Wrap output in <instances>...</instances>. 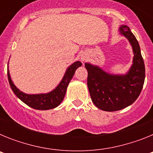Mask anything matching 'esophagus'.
Returning <instances> with one entry per match:
<instances>
[{
  "label": "esophagus",
  "instance_id": "esophagus-1",
  "mask_svg": "<svg viewBox=\"0 0 153 153\" xmlns=\"http://www.w3.org/2000/svg\"><path fill=\"white\" fill-rule=\"evenodd\" d=\"M88 56H87V54H86V53H82V54H81V56H80V60L82 62H85V61H86V60H88Z\"/></svg>",
  "mask_w": 153,
  "mask_h": 153
}]
</instances>
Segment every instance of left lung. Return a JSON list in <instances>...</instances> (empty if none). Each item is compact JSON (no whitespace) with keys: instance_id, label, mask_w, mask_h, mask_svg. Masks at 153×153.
<instances>
[{"instance_id":"left-lung-1","label":"left lung","mask_w":153,"mask_h":153,"mask_svg":"<svg viewBox=\"0 0 153 153\" xmlns=\"http://www.w3.org/2000/svg\"><path fill=\"white\" fill-rule=\"evenodd\" d=\"M119 31L129 40L134 54L126 74H111L98 66L85 63L91 100L103 111H117L130 106L140 96L145 81V64L136 36L126 25H121Z\"/></svg>"}]
</instances>
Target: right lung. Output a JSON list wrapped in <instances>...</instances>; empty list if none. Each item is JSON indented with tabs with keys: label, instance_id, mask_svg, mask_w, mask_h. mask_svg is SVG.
<instances>
[{
	"label": "right lung",
	"instance_id": "right-lung-1",
	"mask_svg": "<svg viewBox=\"0 0 153 153\" xmlns=\"http://www.w3.org/2000/svg\"><path fill=\"white\" fill-rule=\"evenodd\" d=\"M82 66L80 61H76L71 64L65 72L63 79L60 83L57 85L54 90L50 93H40V94H27L16 87L10 78V72L7 67V77L10 86L13 93L21 100L22 102L27 104L30 107L38 110H47L56 108L61 103L64 99L65 94L67 92V88L69 83L75 74L76 70Z\"/></svg>",
	"mask_w": 153,
	"mask_h": 153
}]
</instances>
